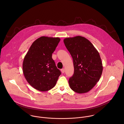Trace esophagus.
<instances>
[{
    "instance_id": "34e87169",
    "label": "esophagus",
    "mask_w": 124,
    "mask_h": 124,
    "mask_svg": "<svg viewBox=\"0 0 124 124\" xmlns=\"http://www.w3.org/2000/svg\"><path fill=\"white\" fill-rule=\"evenodd\" d=\"M61 71H62V73H64V72H65V69H61Z\"/></svg>"
}]
</instances>
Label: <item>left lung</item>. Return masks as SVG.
<instances>
[{
    "mask_svg": "<svg viewBox=\"0 0 124 124\" xmlns=\"http://www.w3.org/2000/svg\"><path fill=\"white\" fill-rule=\"evenodd\" d=\"M64 43L73 59L74 73L69 80L72 90L78 93L90 91L99 81L103 71L99 53L86 38H66Z\"/></svg>",
    "mask_w": 124,
    "mask_h": 124,
    "instance_id": "8db88e82",
    "label": "left lung"
}]
</instances>
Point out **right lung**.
Returning <instances> with one entry per match:
<instances>
[{"label": "right lung", "mask_w": 124, "mask_h": 124, "mask_svg": "<svg viewBox=\"0 0 124 124\" xmlns=\"http://www.w3.org/2000/svg\"><path fill=\"white\" fill-rule=\"evenodd\" d=\"M60 39L42 36L32 44L23 62L22 69L28 83L37 90L53 88L61 72L52 58Z\"/></svg>", "instance_id": "right-lung-1"}]
</instances>
